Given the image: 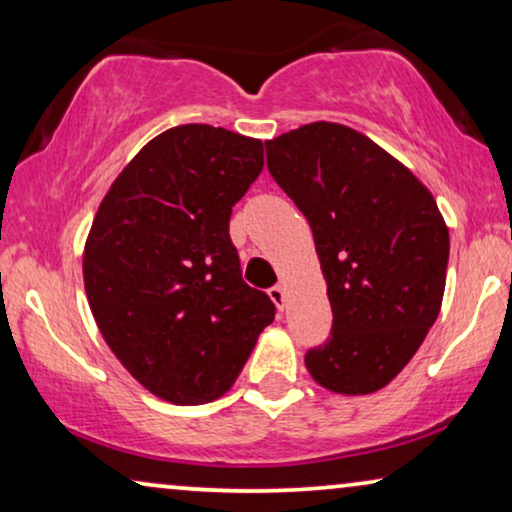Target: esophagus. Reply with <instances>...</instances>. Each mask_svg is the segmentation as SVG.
I'll use <instances>...</instances> for the list:
<instances>
[{"mask_svg": "<svg viewBox=\"0 0 512 512\" xmlns=\"http://www.w3.org/2000/svg\"><path fill=\"white\" fill-rule=\"evenodd\" d=\"M268 293H270L272 303L277 305V310H284V303H286V291H284V286H282V284L272 286V289H270Z\"/></svg>", "mask_w": 512, "mask_h": 512, "instance_id": "obj_1", "label": "esophagus"}]
</instances>
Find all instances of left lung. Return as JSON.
Wrapping results in <instances>:
<instances>
[{"label": "left lung", "mask_w": 512, "mask_h": 512, "mask_svg": "<svg viewBox=\"0 0 512 512\" xmlns=\"http://www.w3.org/2000/svg\"><path fill=\"white\" fill-rule=\"evenodd\" d=\"M268 170L312 228L333 310L305 354L314 382L345 396L387 387L422 345L445 293L450 233L429 188L340 123L265 142Z\"/></svg>", "instance_id": "left-lung-1"}]
</instances>
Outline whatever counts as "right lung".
I'll return each mask as SVG.
<instances>
[{"mask_svg":"<svg viewBox=\"0 0 512 512\" xmlns=\"http://www.w3.org/2000/svg\"><path fill=\"white\" fill-rule=\"evenodd\" d=\"M261 170V139L177 125L125 165L90 226L83 284L97 328L167 403L226 394L275 319L268 293L244 284L228 235Z\"/></svg>","mask_w":512,"mask_h":512,"instance_id":"right-lung-1","label":"right lung"}]
</instances>
